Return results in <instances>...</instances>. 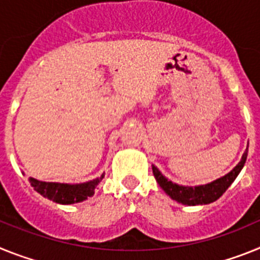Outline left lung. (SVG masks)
<instances>
[{
  "mask_svg": "<svg viewBox=\"0 0 260 260\" xmlns=\"http://www.w3.org/2000/svg\"><path fill=\"white\" fill-rule=\"evenodd\" d=\"M247 149H249V145L246 148L241 161L238 162V165L233 170L225 174L224 177L213 180L211 183L200 184V186H182V184L174 183L165 177L154 165H152L153 174H154L155 180L161 186V188L175 202L184 205L211 204V203L216 202L220 196H222V193L229 188L230 184L233 183L234 179L238 177V174L245 166L246 158H247Z\"/></svg>",
  "mask_w": 260,
  "mask_h": 260,
  "instance_id": "obj_1",
  "label": "left lung"
}]
</instances>
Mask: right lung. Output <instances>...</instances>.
<instances>
[{
    "mask_svg": "<svg viewBox=\"0 0 260 260\" xmlns=\"http://www.w3.org/2000/svg\"><path fill=\"white\" fill-rule=\"evenodd\" d=\"M105 178V173L95 179L87 180L83 183H58V182H43L35 178H28L31 186L35 191L43 195L44 198L49 199L57 204L69 205L81 203L91 198L94 195L95 187L101 183V180Z\"/></svg>",
    "mask_w": 260,
    "mask_h": 260,
    "instance_id": "1",
    "label": "right lung"
}]
</instances>
